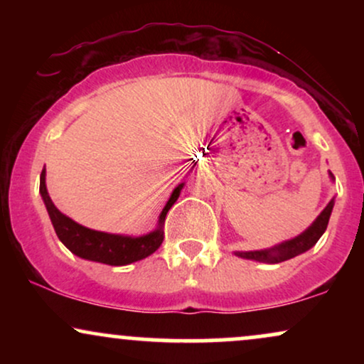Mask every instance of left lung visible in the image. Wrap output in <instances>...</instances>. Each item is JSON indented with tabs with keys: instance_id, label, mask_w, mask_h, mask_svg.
<instances>
[{
	"instance_id": "left-lung-1",
	"label": "left lung",
	"mask_w": 364,
	"mask_h": 364,
	"mask_svg": "<svg viewBox=\"0 0 364 364\" xmlns=\"http://www.w3.org/2000/svg\"><path fill=\"white\" fill-rule=\"evenodd\" d=\"M330 176H332V173H330ZM332 208H333V200H330L328 205L325 207L323 210H321V214L315 219V223H313L306 231L301 232L299 236L292 237L289 241H284V243L269 250H260V252H236V255L241 258H248V260H257V262H265V263H279V262H286L289 260V258L298 257V255L308 252L311 246H315L316 241H318L321 235H323L325 229H327L328 225Z\"/></svg>"
}]
</instances>
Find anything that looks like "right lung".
I'll list each match as a JSON object with an SVG mask.
<instances>
[{
	"label": "right lung",
	"mask_w": 364,
	"mask_h": 364,
	"mask_svg": "<svg viewBox=\"0 0 364 364\" xmlns=\"http://www.w3.org/2000/svg\"><path fill=\"white\" fill-rule=\"evenodd\" d=\"M183 185H185V183L178 185L174 188L173 193H171V198L168 200V203H166V207L162 208L161 215H159V225L156 231L139 237L94 231V229L77 224L75 220L70 219V217L61 214V212L54 207L51 196L48 193V188H46V169H43V173H41L39 191L46 203V208H48V214L51 217L54 231H56L60 241L70 250V252L77 255V257L85 258V260L118 267L139 262L141 258H147L149 255H152L159 246L162 245V241H164L162 225H164L166 214H168L169 208L173 207L174 202L178 200Z\"/></svg>",
	"instance_id": "right-lung-1"
}]
</instances>
